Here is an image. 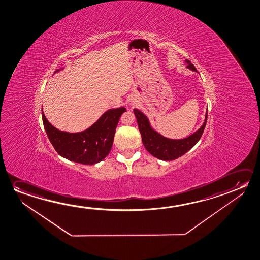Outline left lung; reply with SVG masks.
Masks as SVG:
<instances>
[{
    "label": "left lung",
    "instance_id": "obj_1",
    "mask_svg": "<svg viewBox=\"0 0 260 260\" xmlns=\"http://www.w3.org/2000/svg\"><path fill=\"white\" fill-rule=\"evenodd\" d=\"M186 63L188 64L187 66L188 69L197 72V70L195 69L193 64L190 63V61L186 60ZM134 113L137 120V124H138L144 147L153 156L156 157L162 161L175 160L192 148L202 137L203 131L205 129L207 117H208V112H206L205 121L202 124V127L191 136H188L184 139L173 140V139L166 138L165 136H161L159 133L154 131L150 125L148 118L146 116H144L143 112L135 108Z\"/></svg>",
    "mask_w": 260,
    "mask_h": 260
}]
</instances>
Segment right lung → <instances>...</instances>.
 <instances>
[{"mask_svg":"<svg viewBox=\"0 0 260 260\" xmlns=\"http://www.w3.org/2000/svg\"><path fill=\"white\" fill-rule=\"evenodd\" d=\"M125 111L124 107L109 109L95 124L79 133L58 130L50 124L43 112L42 121L49 140L59 155L82 165H95L110 153L120 116Z\"/></svg>","mask_w":260,"mask_h":260,"instance_id":"add662e5","label":"right lung"}]
</instances>
